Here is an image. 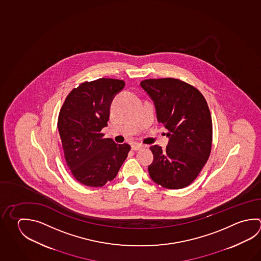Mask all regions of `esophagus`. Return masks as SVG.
I'll return each mask as SVG.
<instances>
[{
  "instance_id": "esophagus-1",
  "label": "esophagus",
  "mask_w": 261,
  "mask_h": 261,
  "mask_svg": "<svg viewBox=\"0 0 261 261\" xmlns=\"http://www.w3.org/2000/svg\"><path fill=\"white\" fill-rule=\"evenodd\" d=\"M142 148H143V145L141 144V143H137V142L133 143V145H132V149L134 150V151H137V150H140V149H142Z\"/></svg>"
}]
</instances>
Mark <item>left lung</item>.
Wrapping results in <instances>:
<instances>
[{
    "instance_id": "left-lung-1",
    "label": "left lung",
    "mask_w": 261,
    "mask_h": 261,
    "mask_svg": "<svg viewBox=\"0 0 261 261\" xmlns=\"http://www.w3.org/2000/svg\"><path fill=\"white\" fill-rule=\"evenodd\" d=\"M141 86L154 102L157 119L169 137L165 150L150 147V176L163 188L183 189L199 175L212 151L213 121L207 101L196 87L179 79H146Z\"/></svg>"
}]
</instances>
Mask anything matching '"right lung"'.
<instances>
[{
    "label": "right lung",
    "instance_id": "right-lung-1",
    "mask_svg": "<svg viewBox=\"0 0 261 261\" xmlns=\"http://www.w3.org/2000/svg\"><path fill=\"white\" fill-rule=\"evenodd\" d=\"M125 86L118 79L99 78L82 83L67 95L58 118V129L67 166L78 182L103 187L113 180L130 146L104 138L109 108Z\"/></svg>",
    "mask_w": 261,
    "mask_h": 261
}]
</instances>
